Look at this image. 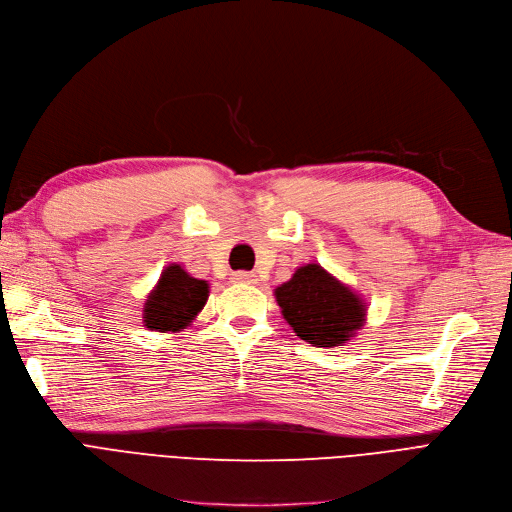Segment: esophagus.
Instances as JSON below:
<instances>
[{"label":"esophagus","mask_w":512,"mask_h":512,"mask_svg":"<svg viewBox=\"0 0 512 512\" xmlns=\"http://www.w3.org/2000/svg\"><path fill=\"white\" fill-rule=\"evenodd\" d=\"M231 279L237 281V284H248V281H256V275L248 273V271H235Z\"/></svg>","instance_id":"obj_1"}]
</instances>
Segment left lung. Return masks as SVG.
Here are the masks:
<instances>
[{"mask_svg": "<svg viewBox=\"0 0 512 512\" xmlns=\"http://www.w3.org/2000/svg\"><path fill=\"white\" fill-rule=\"evenodd\" d=\"M281 315L298 339L315 347H337L362 328L366 305L320 264L296 269L290 281L275 288Z\"/></svg>", "mask_w": 512, "mask_h": 512, "instance_id": "obj_1", "label": "left lung"}]
</instances>
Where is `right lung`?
Returning a JSON list of instances; mask_svg holds the SVG:
<instances>
[{
    "label": "right lung",
    "mask_w": 512,
    "mask_h": 512,
    "mask_svg": "<svg viewBox=\"0 0 512 512\" xmlns=\"http://www.w3.org/2000/svg\"><path fill=\"white\" fill-rule=\"evenodd\" d=\"M209 286L190 277L180 264H169L144 305V326L154 332H178L205 307Z\"/></svg>",
    "instance_id": "add662e5"
}]
</instances>
